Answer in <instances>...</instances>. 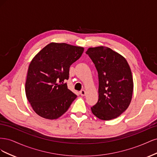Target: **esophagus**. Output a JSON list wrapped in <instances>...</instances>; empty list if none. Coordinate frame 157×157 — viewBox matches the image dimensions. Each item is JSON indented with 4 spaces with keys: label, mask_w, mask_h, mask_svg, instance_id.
<instances>
[{
    "label": "esophagus",
    "mask_w": 157,
    "mask_h": 157,
    "mask_svg": "<svg viewBox=\"0 0 157 157\" xmlns=\"http://www.w3.org/2000/svg\"><path fill=\"white\" fill-rule=\"evenodd\" d=\"M80 94L81 95V96H85V94H86V92H85V90H82L80 92Z\"/></svg>",
    "instance_id": "esophagus-1"
}]
</instances>
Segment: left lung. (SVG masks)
<instances>
[{"label":"left lung","mask_w":157,"mask_h":157,"mask_svg":"<svg viewBox=\"0 0 157 157\" xmlns=\"http://www.w3.org/2000/svg\"><path fill=\"white\" fill-rule=\"evenodd\" d=\"M86 54L94 63L99 79V98L92 112L101 120L115 118L131 102L134 83L130 66L124 57L107 47L90 48Z\"/></svg>","instance_id":"1"}]
</instances>
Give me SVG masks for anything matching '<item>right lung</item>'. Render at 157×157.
I'll return each mask as SVG.
<instances>
[{
  "label": "right lung",
  "instance_id": "right-lung-1",
  "mask_svg": "<svg viewBox=\"0 0 157 157\" xmlns=\"http://www.w3.org/2000/svg\"><path fill=\"white\" fill-rule=\"evenodd\" d=\"M82 47L52 42L33 59L28 69L25 94L35 112L56 119L68 110L77 97L68 89L69 68L80 58Z\"/></svg>",
  "mask_w": 157,
  "mask_h": 157
}]
</instances>
